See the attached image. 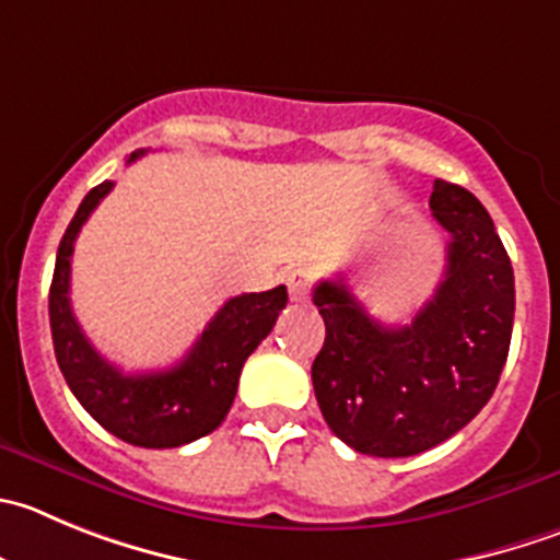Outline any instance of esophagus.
Returning a JSON list of instances; mask_svg holds the SVG:
<instances>
[{
	"label": "esophagus",
	"instance_id": "esophagus-1",
	"mask_svg": "<svg viewBox=\"0 0 560 560\" xmlns=\"http://www.w3.org/2000/svg\"><path fill=\"white\" fill-rule=\"evenodd\" d=\"M289 294L294 302H305L307 296H311V289H313V275L307 269H294L289 275Z\"/></svg>",
	"mask_w": 560,
	"mask_h": 560
}]
</instances>
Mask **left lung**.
<instances>
[{"label":"left lung","instance_id":"obj_1","mask_svg":"<svg viewBox=\"0 0 560 560\" xmlns=\"http://www.w3.org/2000/svg\"><path fill=\"white\" fill-rule=\"evenodd\" d=\"M434 220L448 231V264L407 327H385L343 277L313 291L327 327L313 360L324 420L349 448L382 459L415 456L465 429L498 387L514 327V269L478 197L434 180Z\"/></svg>","mask_w":560,"mask_h":560}]
</instances>
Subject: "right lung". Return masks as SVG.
Masks as SVG:
<instances>
[{
	"label": "right lung",
	"mask_w": 560,
	"mask_h": 560,
	"mask_svg": "<svg viewBox=\"0 0 560 560\" xmlns=\"http://www.w3.org/2000/svg\"><path fill=\"white\" fill-rule=\"evenodd\" d=\"M145 151H135L129 164ZM104 180L88 191L73 214L60 249L49 291V322L57 365L84 409L109 434L140 448H178L211 434L236 398L238 374L247 357L271 332L289 302L285 285L260 294H242L217 311L203 335L178 365L153 374H124L95 351L71 311V255L79 231L95 206L112 191Z\"/></svg>",
	"instance_id": "obj_1"
}]
</instances>
